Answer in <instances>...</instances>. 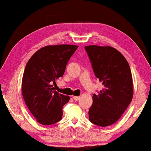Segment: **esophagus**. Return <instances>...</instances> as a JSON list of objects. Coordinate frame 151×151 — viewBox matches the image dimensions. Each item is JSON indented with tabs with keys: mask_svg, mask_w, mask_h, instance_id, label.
<instances>
[{
	"mask_svg": "<svg viewBox=\"0 0 151 151\" xmlns=\"http://www.w3.org/2000/svg\"><path fill=\"white\" fill-rule=\"evenodd\" d=\"M80 98H81V97H80V96H73V99L75 101L79 100V99H80Z\"/></svg>",
	"mask_w": 151,
	"mask_h": 151,
	"instance_id": "34e87169",
	"label": "esophagus"
}]
</instances>
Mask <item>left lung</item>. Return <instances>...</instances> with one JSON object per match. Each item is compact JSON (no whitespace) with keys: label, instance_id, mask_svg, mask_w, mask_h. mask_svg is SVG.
Segmentation results:
<instances>
[{"label":"left lung","instance_id":"obj_1","mask_svg":"<svg viewBox=\"0 0 151 151\" xmlns=\"http://www.w3.org/2000/svg\"><path fill=\"white\" fill-rule=\"evenodd\" d=\"M85 49L95 75L104 88L93 95L89 120L101 127L112 125L121 118L133 98L130 68L123 55L109 46L89 45Z\"/></svg>","mask_w":151,"mask_h":151}]
</instances>
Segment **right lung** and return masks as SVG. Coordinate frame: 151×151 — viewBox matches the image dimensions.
Returning <instances> with one entry per match:
<instances>
[{
    "label": "right lung",
    "mask_w": 151,
    "mask_h": 151,
    "mask_svg": "<svg viewBox=\"0 0 151 151\" xmlns=\"http://www.w3.org/2000/svg\"><path fill=\"white\" fill-rule=\"evenodd\" d=\"M78 46L48 45L40 49L29 59L24 72L22 93L26 106L38 123L49 125L62 118L63 106L70 96L54 91L53 83L63 75Z\"/></svg>",
    "instance_id": "1"
}]
</instances>
